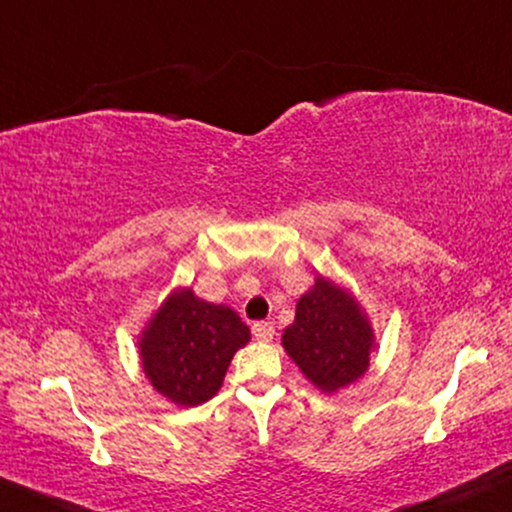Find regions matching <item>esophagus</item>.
I'll return each instance as SVG.
<instances>
[{
	"mask_svg": "<svg viewBox=\"0 0 512 512\" xmlns=\"http://www.w3.org/2000/svg\"><path fill=\"white\" fill-rule=\"evenodd\" d=\"M254 337L258 339V342H270V339L275 337V327L273 323H254Z\"/></svg>",
	"mask_w": 512,
	"mask_h": 512,
	"instance_id": "1",
	"label": "esophagus"
}]
</instances>
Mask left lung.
I'll return each instance as SVG.
<instances>
[{
	"label": "left lung",
	"mask_w": 512,
	"mask_h": 512,
	"mask_svg": "<svg viewBox=\"0 0 512 512\" xmlns=\"http://www.w3.org/2000/svg\"><path fill=\"white\" fill-rule=\"evenodd\" d=\"M282 346L315 387L334 394L365 375L375 334L349 289L318 275L296 304L294 323L282 334Z\"/></svg>",
	"instance_id": "obj_1"
}]
</instances>
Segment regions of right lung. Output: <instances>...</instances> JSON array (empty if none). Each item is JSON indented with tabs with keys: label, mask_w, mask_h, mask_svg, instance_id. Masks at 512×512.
<instances>
[{
	"label": "right lung",
	"mask_w": 512,
	"mask_h": 512,
	"mask_svg": "<svg viewBox=\"0 0 512 512\" xmlns=\"http://www.w3.org/2000/svg\"><path fill=\"white\" fill-rule=\"evenodd\" d=\"M249 339V327L230 306L175 289L142 330L144 375L168 401L199 406L218 394L232 356Z\"/></svg>",
	"instance_id": "right-lung-1"
}]
</instances>
